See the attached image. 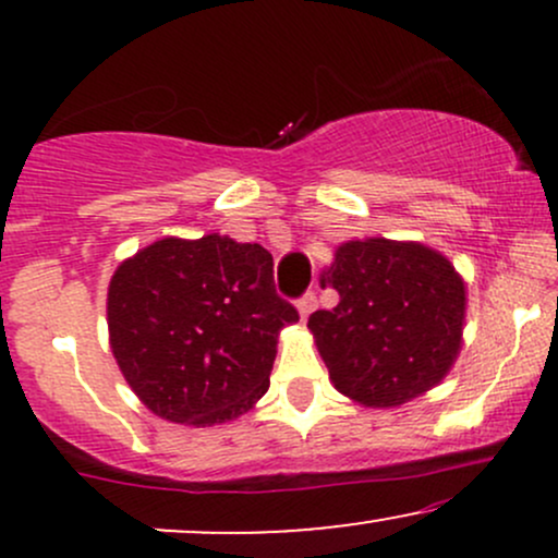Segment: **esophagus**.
<instances>
[{
    "label": "esophagus",
    "instance_id": "1",
    "mask_svg": "<svg viewBox=\"0 0 558 558\" xmlns=\"http://www.w3.org/2000/svg\"><path fill=\"white\" fill-rule=\"evenodd\" d=\"M299 315H301V319H306V317H310L312 315V312H315L317 310V296H315V293H304V296H301L299 299Z\"/></svg>",
    "mask_w": 558,
    "mask_h": 558
}]
</instances>
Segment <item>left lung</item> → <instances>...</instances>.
<instances>
[{
    "mask_svg": "<svg viewBox=\"0 0 558 558\" xmlns=\"http://www.w3.org/2000/svg\"><path fill=\"white\" fill-rule=\"evenodd\" d=\"M338 306L306 328L332 386L373 409L401 407L438 386L462 349L464 280L425 243L364 239L336 248L323 288Z\"/></svg>",
    "mask_w": 558,
    "mask_h": 558,
    "instance_id": "left-lung-1",
    "label": "left lung"
}]
</instances>
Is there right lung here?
<instances>
[{"mask_svg":"<svg viewBox=\"0 0 558 558\" xmlns=\"http://www.w3.org/2000/svg\"><path fill=\"white\" fill-rule=\"evenodd\" d=\"M299 323L275 293L272 254L228 235L162 239L118 267L107 325L118 367L157 417L207 427L270 388L278 336Z\"/></svg>","mask_w":558,"mask_h":558,"instance_id":"add662e5","label":"right lung"}]
</instances>
